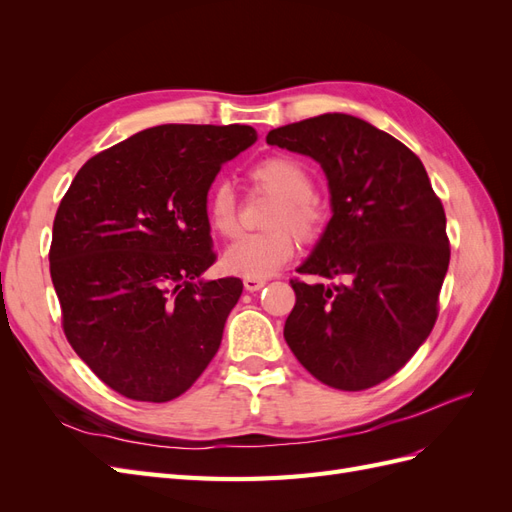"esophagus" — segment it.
<instances>
[{
	"instance_id": "1",
	"label": "esophagus",
	"mask_w": 512,
	"mask_h": 512,
	"mask_svg": "<svg viewBox=\"0 0 512 512\" xmlns=\"http://www.w3.org/2000/svg\"><path fill=\"white\" fill-rule=\"evenodd\" d=\"M265 284H267V280H258V277H245V280H243V286H245L247 292H256Z\"/></svg>"
}]
</instances>
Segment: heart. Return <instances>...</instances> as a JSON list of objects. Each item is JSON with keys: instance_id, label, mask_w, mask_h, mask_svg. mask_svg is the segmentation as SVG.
<instances>
[{"instance_id": "1", "label": "heart", "mask_w": 512, "mask_h": 512, "mask_svg": "<svg viewBox=\"0 0 512 512\" xmlns=\"http://www.w3.org/2000/svg\"><path fill=\"white\" fill-rule=\"evenodd\" d=\"M247 181L254 190L275 196L265 220L269 230L243 235L232 243L224 254V267L230 273L265 280L286 267L297 254L295 234L303 243H314L322 237L329 213L314 194V177L309 168L292 156H267L254 162L247 168ZM207 222L224 239L239 232L237 200L230 185L220 183L209 192Z\"/></svg>"}]
</instances>
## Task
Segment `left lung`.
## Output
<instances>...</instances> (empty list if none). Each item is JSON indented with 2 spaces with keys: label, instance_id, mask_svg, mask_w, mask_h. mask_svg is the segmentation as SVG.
<instances>
[{
  "label": "left lung",
  "instance_id": "1",
  "mask_svg": "<svg viewBox=\"0 0 512 512\" xmlns=\"http://www.w3.org/2000/svg\"><path fill=\"white\" fill-rule=\"evenodd\" d=\"M267 143L320 162L333 218L301 275L284 337L322 384L365 391L391 378L429 337L451 260L442 200L427 170L371 123L327 113L267 134Z\"/></svg>",
  "mask_w": 512,
  "mask_h": 512
}]
</instances>
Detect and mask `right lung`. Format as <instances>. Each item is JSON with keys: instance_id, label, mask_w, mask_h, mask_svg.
<instances>
[{"instance_id": "obj_1", "label": "right lung", "mask_w": 512, "mask_h": 512, "mask_svg": "<svg viewBox=\"0 0 512 512\" xmlns=\"http://www.w3.org/2000/svg\"><path fill=\"white\" fill-rule=\"evenodd\" d=\"M252 126L166 123L89 158L55 213L49 250L61 327L113 391L162 404L185 393L222 342L239 277L215 262L207 192Z\"/></svg>"}]
</instances>
